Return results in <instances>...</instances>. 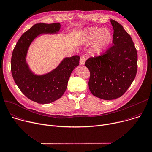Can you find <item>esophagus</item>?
Instances as JSON below:
<instances>
[{
  "label": "esophagus",
  "mask_w": 152,
  "mask_h": 152,
  "mask_svg": "<svg viewBox=\"0 0 152 152\" xmlns=\"http://www.w3.org/2000/svg\"><path fill=\"white\" fill-rule=\"evenodd\" d=\"M85 61H86L85 58L83 57H81L80 58V61H79L80 64V65H84L85 63Z\"/></svg>",
  "instance_id": "1"
}]
</instances>
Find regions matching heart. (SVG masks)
<instances>
[{
    "instance_id": "heart-1",
    "label": "heart",
    "mask_w": 152,
    "mask_h": 152,
    "mask_svg": "<svg viewBox=\"0 0 152 152\" xmlns=\"http://www.w3.org/2000/svg\"><path fill=\"white\" fill-rule=\"evenodd\" d=\"M81 33L83 40L86 43H93V51L98 55L104 53L113 40L112 32L102 27H89L83 30Z\"/></svg>"
}]
</instances>
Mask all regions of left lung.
Masks as SVG:
<instances>
[{
	"instance_id": "obj_1",
	"label": "left lung",
	"mask_w": 152,
	"mask_h": 152,
	"mask_svg": "<svg viewBox=\"0 0 152 152\" xmlns=\"http://www.w3.org/2000/svg\"><path fill=\"white\" fill-rule=\"evenodd\" d=\"M114 30L113 45L102 56L85 62L91 76L89 88L93 95L111 100L121 97L134 80L137 53L130 35L117 21L110 20Z\"/></svg>"
}]
</instances>
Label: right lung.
Masks as SVG:
<instances>
[{"label": "right lung", "mask_w": 152, "mask_h": 152, "mask_svg": "<svg viewBox=\"0 0 152 152\" xmlns=\"http://www.w3.org/2000/svg\"><path fill=\"white\" fill-rule=\"evenodd\" d=\"M60 28V23H37L21 36L13 50L11 72L14 80L28 98L39 104L50 103L61 98L72 72L79 64V56H73L64 58L54 69L45 74H36L30 69L26 58L33 41L40 35L57 34Z\"/></svg>", "instance_id": "add662e5"}]
</instances>
